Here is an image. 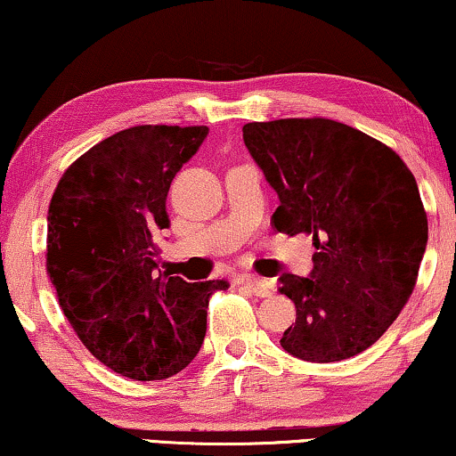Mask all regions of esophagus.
<instances>
[{
    "mask_svg": "<svg viewBox=\"0 0 456 456\" xmlns=\"http://www.w3.org/2000/svg\"><path fill=\"white\" fill-rule=\"evenodd\" d=\"M239 283H242L250 294L259 296V298H267V296L273 294V286L265 280H256V277H250V275H240Z\"/></svg>",
    "mask_w": 456,
    "mask_h": 456,
    "instance_id": "1",
    "label": "esophagus"
}]
</instances>
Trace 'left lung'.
Here are the masks:
<instances>
[{"label": "left lung", "instance_id": "1", "mask_svg": "<svg viewBox=\"0 0 456 456\" xmlns=\"http://www.w3.org/2000/svg\"><path fill=\"white\" fill-rule=\"evenodd\" d=\"M244 146L280 197L277 232L310 234L313 273H283L296 322L280 339L306 362L364 352L411 296L428 242L418 183L399 154L331 118L247 123Z\"/></svg>", "mask_w": 456, "mask_h": 456}]
</instances>
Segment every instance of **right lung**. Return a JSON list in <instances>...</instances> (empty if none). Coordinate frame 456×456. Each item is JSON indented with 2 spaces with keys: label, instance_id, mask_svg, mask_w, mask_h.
Listing matches in <instances>:
<instances>
[{
  "label": "right lung",
  "instance_id": "1",
  "mask_svg": "<svg viewBox=\"0 0 456 456\" xmlns=\"http://www.w3.org/2000/svg\"><path fill=\"white\" fill-rule=\"evenodd\" d=\"M206 125H137L107 137L65 170L47 214V273L88 352L134 380L191 364L208 305L226 280L189 283L156 272L175 175L200 150Z\"/></svg>",
  "mask_w": 456,
  "mask_h": 456
}]
</instances>
